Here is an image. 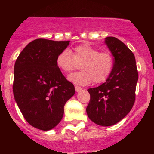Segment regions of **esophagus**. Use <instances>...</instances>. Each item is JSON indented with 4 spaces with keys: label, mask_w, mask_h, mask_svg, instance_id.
<instances>
[{
    "label": "esophagus",
    "mask_w": 154,
    "mask_h": 154,
    "mask_svg": "<svg viewBox=\"0 0 154 154\" xmlns=\"http://www.w3.org/2000/svg\"><path fill=\"white\" fill-rule=\"evenodd\" d=\"M81 89H82L81 87H80V86H75V90H76V91H77V92L80 91Z\"/></svg>",
    "instance_id": "esophagus-1"
}]
</instances>
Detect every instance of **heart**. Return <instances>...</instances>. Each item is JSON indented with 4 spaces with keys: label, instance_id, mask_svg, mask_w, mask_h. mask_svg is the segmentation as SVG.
<instances>
[{
    "label": "heart",
    "instance_id": "heart-1",
    "mask_svg": "<svg viewBox=\"0 0 154 154\" xmlns=\"http://www.w3.org/2000/svg\"><path fill=\"white\" fill-rule=\"evenodd\" d=\"M56 64L63 72L69 73L77 64H81V71L70 74L68 80L74 84L86 86L91 82L101 83L111 74L114 67L112 56L109 52H100L88 45H81L74 48V54L66 49L58 54Z\"/></svg>",
    "mask_w": 154,
    "mask_h": 154
}]
</instances>
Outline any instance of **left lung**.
<instances>
[{
    "mask_svg": "<svg viewBox=\"0 0 154 154\" xmlns=\"http://www.w3.org/2000/svg\"><path fill=\"white\" fill-rule=\"evenodd\" d=\"M105 44L114 57V67L106 82L88 88L87 116L96 125H114L124 119L135 102L138 71L134 54L116 37H106Z\"/></svg>",
    "mask_w": 154,
    "mask_h": 154,
    "instance_id": "8db88e82",
    "label": "left lung"
}]
</instances>
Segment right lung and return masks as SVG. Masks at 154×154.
Wrapping results in <instances>:
<instances>
[{"instance_id": "1", "label": "right lung", "mask_w": 154, "mask_h": 154, "mask_svg": "<svg viewBox=\"0 0 154 154\" xmlns=\"http://www.w3.org/2000/svg\"><path fill=\"white\" fill-rule=\"evenodd\" d=\"M69 43L35 39L15 61L12 87L15 102L29 125L44 131L60 123L65 104L75 93L74 85L56 64L58 54Z\"/></svg>"}]
</instances>
